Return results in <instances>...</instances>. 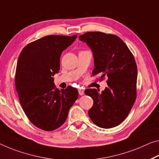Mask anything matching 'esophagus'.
Returning <instances> with one entry per match:
<instances>
[{
  "mask_svg": "<svg viewBox=\"0 0 159 159\" xmlns=\"http://www.w3.org/2000/svg\"><path fill=\"white\" fill-rule=\"evenodd\" d=\"M78 92H79L80 95H83L84 93V89H78Z\"/></svg>",
  "mask_w": 159,
  "mask_h": 159,
  "instance_id": "obj_1",
  "label": "esophagus"
}]
</instances>
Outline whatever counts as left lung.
Segmentation results:
<instances>
[{
    "instance_id": "left-lung-1",
    "label": "left lung",
    "mask_w": 159,
    "mask_h": 159,
    "mask_svg": "<svg viewBox=\"0 0 159 159\" xmlns=\"http://www.w3.org/2000/svg\"><path fill=\"white\" fill-rule=\"evenodd\" d=\"M94 57L92 75L100 80L108 77L102 93L96 89H87L84 93L91 97L93 106L89 116L93 123L104 129L120 124L130 112L136 97L137 66L132 53L118 36L101 32H88L80 35Z\"/></svg>"
}]
</instances>
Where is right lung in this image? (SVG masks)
Masks as SVG:
<instances>
[{
  "label": "right lung",
  "mask_w": 159,
  "mask_h": 159,
  "mask_svg": "<svg viewBox=\"0 0 159 159\" xmlns=\"http://www.w3.org/2000/svg\"><path fill=\"white\" fill-rule=\"evenodd\" d=\"M77 35H48L27 45L16 66V87L26 116L37 127L52 131L62 126L78 98L72 87L59 90L52 77L60 70L62 52Z\"/></svg>",
  "instance_id": "obj_1"
}]
</instances>
